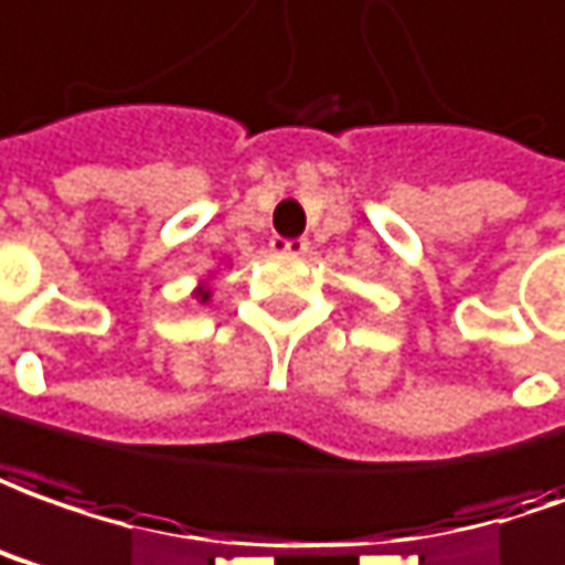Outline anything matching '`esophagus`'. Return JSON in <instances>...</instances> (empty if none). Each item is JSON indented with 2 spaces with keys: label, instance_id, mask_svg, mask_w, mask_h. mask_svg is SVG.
<instances>
[{
  "label": "esophagus",
  "instance_id": "obj_1",
  "mask_svg": "<svg viewBox=\"0 0 565 565\" xmlns=\"http://www.w3.org/2000/svg\"><path fill=\"white\" fill-rule=\"evenodd\" d=\"M270 248H274L276 255H307V248H310V243L307 239H282V236H274V243H270Z\"/></svg>",
  "mask_w": 565,
  "mask_h": 565
}]
</instances>
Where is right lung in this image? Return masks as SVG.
I'll return each instance as SVG.
<instances>
[{"label":"right lung","instance_id":"obj_1","mask_svg":"<svg viewBox=\"0 0 565 565\" xmlns=\"http://www.w3.org/2000/svg\"><path fill=\"white\" fill-rule=\"evenodd\" d=\"M193 295H196V298H200L202 305H205V301H209V298H212V291H209V286H200V289L193 291Z\"/></svg>","mask_w":565,"mask_h":565}]
</instances>
